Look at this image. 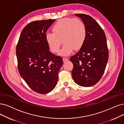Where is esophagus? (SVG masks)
Masks as SVG:
<instances>
[{
	"instance_id": "1",
	"label": "esophagus",
	"mask_w": 124,
	"mask_h": 124,
	"mask_svg": "<svg viewBox=\"0 0 124 124\" xmlns=\"http://www.w3.org/2000/svg\"><path fill=\"white\" fill-rule=\"evenodd\" d=\"M62 59H63V62H67V61H68L69 59L67 58H66V57H63L62 58Z\"/></svg>"
}]
</instances>
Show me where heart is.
I'll return each instance as SVG.
<instances>
[{
    "label": "heart",
    "instance_id": "b5f03b06",
    "mask_svg": "<svg viewBox=\"0 0 124 124\" xmlns=\"http://www.w3.org/2000/svg\"><path fill=\"white\" fill-rule=\"evenodd\" d=\"M53 32L46 34L48 45L54 53L57 52L62 41L65 44L59 54L68 56L74 49H80L85 40L86 27L84 22L79 19L64 18L59 19L52 27Z\"/></svg>",
    "mask_w": 124,
    "mask_h": 124
}]
</instances>
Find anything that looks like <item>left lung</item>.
<instances>
[{"mask_svg": "<svg viewBox=\"0 0 124 124\" xmlns=\"http://www.w3.org/2000/svg\"><path fill=\"white\" fill-rule=\"evenodd\" d=\"M80 18L86 27L83 45L70 57L73 64L72 77L78 85L92 86L98 82L104 73L108 59L105 34L96 21L89 15L75 14Z\"/></svg>", "mask_w": 124, "mask_h": 124, "instance_id": "obj_1", "label": "left lung"}]
</instances>
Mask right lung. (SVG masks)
I'll list each match as a JSON object with an SVG mask.
<instances>
[{"instance_id":"add662e5","label":"right lung","mask_w":124,"mask_h":124,"mask_svg":"<svg viewBox=\"0 0 124 124\" xmlns=\"http://www.w3.org/2000/svg\"><path fill=\"white\" fill-rule=\"evenodd\" d=\"M55 20L33 21L23 28L16 47L20 75L32 90L47 93L55 87L62 57L49 51L46 32Z\"/></svg>"}]
</instances>
